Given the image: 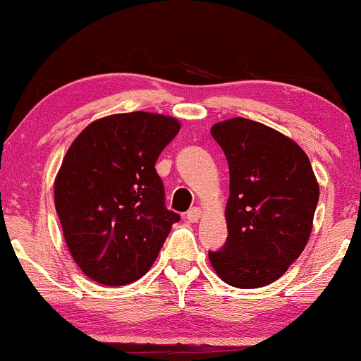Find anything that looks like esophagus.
Wrapping results in <instances>:
<instances>
[{
	"mask_svg": "<svg viewBox=\"0 0 361 361\" xmlns=\"http://www.w3.org/2000/svg\"><path fill=\"white\" fill-rule=\"evenodd\" d=\"M200 217H202V210L198 209V207H192V209L186 212V219H188L190 222H197Z\"/></svg>",
	"mask_w": 361,
	"mask_h": 361,
	"instance_id": "1",
	"label": "esophagus"
}]
</instances>
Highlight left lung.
I'll list each match as a JSON object with an SVG mask.
<instances>
[{
  "mask_svg": "<svg viewBox=\"0 0 361 361\" xmlns=\"http://www.w3.org/2000/svg\"><path fill=\"white\" fill-rule=\"evenodd\" d=\"M210 132L229 164V235L221 250L209 251L210 263L233 287H264L309 241L319 202L316 176L307 154L263 123L235 117Z\"/></svg>",
  "mask_w": 361,
  "mask_h": 361,
  "instance_id": "1",
  "label": "left lung"
}]
</instances>
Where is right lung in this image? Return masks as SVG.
<instances>
[{"instance_id":"1","label":"right lung","mask_w":361,"mask_h":361,"mask_svg":"<svg viewBox=\"0 0 361 361\" xmlns=\"http://www.w3.org/2000/svg\"><path fill=\"white\" fill-rule=\"evenodd\" d=\"M180 122L132 111L90 123L74 139L54 183L66 244L86 276L127 285L152 267L180 215L164 205L156 161Z\"/></svg>"}]
</instances>
